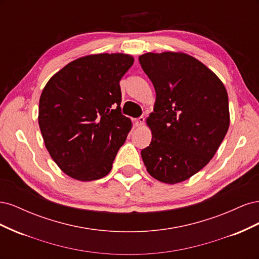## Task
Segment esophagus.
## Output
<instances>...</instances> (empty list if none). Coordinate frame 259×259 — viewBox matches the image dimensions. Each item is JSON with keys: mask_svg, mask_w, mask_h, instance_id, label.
Listing matches in <instances>:
<instances>
[{"mask_svg": "<svg viewBox=\"0 0 259 259\" xmlns=\"http://www.w3.org/2000/svg\"><path fill=\"white\" fill-rule=\"evenodd\" d=\"M144 123H145V117L144 116L138 117V119L135 121V125H136L137 127H142L143 125H144Z\"/></svg>", "mask_w": 259, "mask_h": 259, "instance_id": "34e87169", "label": "esophagus"}]
</instances>
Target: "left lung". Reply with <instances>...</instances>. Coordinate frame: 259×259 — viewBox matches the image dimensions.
Listing matches in <instances>:
<instances>
[{
  "label": "left lung",
  "mask_w": 259,
  "mask_h": 259,
  "mask_svg": "<svg viewBox=\"0 0 259 259\" xmlns=\"http://www.w3.org/2000/svg\"><path fill=\"white\" fill-rule=\"evenodd\" d=\"M139 62L156 93L143 161L159 182L182 183L206 165L228 132V94L210 69L186 53H146Z\"/></svg>",
  "instance_id": "left-lung-1"
}]
</instances>
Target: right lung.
Instances as JSON below:
<instances>
[{
	"instance_id": "obj_1",
	"label": "right lung",
	"mask_w": 259,
	"mask_h": 259,
	"mask_svg": "<svg viewBox=\"0 0 259 259\" xmlns=\"http://www.w3.org/2000/svg\"><path fill=\"white\" fill-rule=\"evenodd\" d=\"M134 64L128 54H93L55 73L38 104V126L58 167L80 182L110 173L132 121L121 113L122 76Z\"/></svg>"
}]
</instances>
